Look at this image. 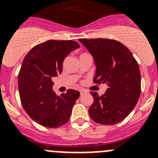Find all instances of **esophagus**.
I'll return each mask as SVG.
<instances>
[{
  "instance_id": "obj_1",
  "label": "esophagus",
  "mask_w": 158,
  "mask_h": 158,
  "mask_svg": "<svg viewBox=\"0 0 158 158\" xmlns=\"http://www.w3.org/2000/svg\"><path fill=\"white\" fill-rule=\"evenodd\" d=\"M79 92H80V95H83L84 93H85V91H84V90H80V91H79Z\"/></svg>"
}]
</instances>
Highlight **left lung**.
<instances>
[{
  "label": "left lung",
  "instance_id": "obj_1",
  "mask_svg": "<svg viewBox=\"0 0 158 158\" xmlns=\"http://www.w3.org/2000/svg\"><path fill=\"white\" fill-rule=\"evenodd\" d=\"M93 57L96 66L94 82L107 84L104 95L91 92L94 102L91 118L105 125L122 122L131 112L141 94L139 66L131 51L110 39H79Z\"/></svg>",
  "mask_w": 158,
  "mask_h": 158
}]
</instances>
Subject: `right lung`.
<instances>
[{
	"mask_svg": "<svg viewBox=\"0 0 158 158\" xmlns=\"http://www.w3.org/2000/svg\"><path fill=\"white\" fill-rule=\"evenodd\" d=\"M78 48L79 44L73 40H47L24 57L18 75L20 100L28 115L42 126L57 128L69 121L80 93L69 89L58 96L52 85L63 72L64 59Z\"/></svg>",
	"mask_w": 158,
	"mask_h": 158,
	"instance_id": "1",
	"label": "right lung"
}]
</instances>
